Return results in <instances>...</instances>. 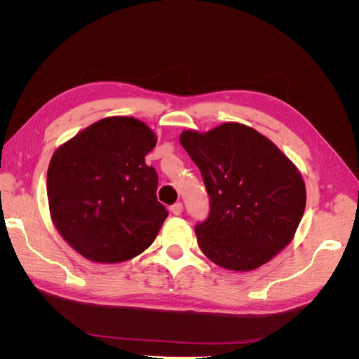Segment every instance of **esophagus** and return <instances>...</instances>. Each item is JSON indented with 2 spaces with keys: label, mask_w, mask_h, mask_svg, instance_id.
<instances>
[{
  "label": "esophagus",
  "mask_w": 359,
  "mask_h": 359,
  "mask_svg": "<svg viewBox=\"0 0 359 359\" xmlns=\"http://www.w3.org/2000/svg\"><path fill=\"white\" fill-rule=\"evenodd\" d=\"M182 210H184V206H182L181 202H177V203H173V205L170 206V212H172L173 215H180V214L182 212Z\"/></svg>",
  "instance_id": "34e87169"
}]
</instances>
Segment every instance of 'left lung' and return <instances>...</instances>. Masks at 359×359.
<instances>
[{
    "label": "left lung",
    "mask_w": 359,
    "mask_h": 359,
    "mask_svg": "<svg viewBox=\"0 0 359 359\" xmlns=\"http://www.w3.org/2000/svg\"><path fill=\"white\" fill-rule=\"evenodd\" d=\"M180 142L210 194L208 219L194 232L211 262L252 271L292 241L306 210V184L276 144L240 123L206 133L184 130Z\"/></svg>",
    "instance_id": "8db88e82"
}]
</instances>
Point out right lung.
I'll return each mask as SVG.
<instances>
[{
  "label": "right lung",
  "instance_id": "1",
  "mask_svg": "<svg viewBox=\"0 0 359 359\" xmlns=\"http://www.w3.org/2000/svg\"><path fill=\"white\" fill-rule=\"evenodd\" d=\"M153 130L132 116H107L53 153L46 180L50 219L85 259L118 264L154 243L168 211L145 156Z\"/></svg>",
  "mask_w": 359,
  "mask_h": 359
}]
</instances>
